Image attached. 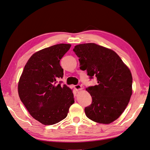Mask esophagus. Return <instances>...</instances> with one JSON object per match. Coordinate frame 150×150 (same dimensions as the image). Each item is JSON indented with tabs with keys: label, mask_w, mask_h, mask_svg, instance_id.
<instances>
[{
	"label": "esophagus",
	"mask_w": 150,
	"mask_h": 150,
	"mask_svg": "<svg viewBox=\"0 0 150 150\" xmlns=\"http://www.w3.org/2000/svg\"><path fill=\"white\" fill-rule=\"evenodd\" d=\"M74 88H75V89L76 91H79V90H81L82 89V86H81L80 85H75V86H74Z\"/></svg>",
	"instance_id": "1"
}]
</instances>
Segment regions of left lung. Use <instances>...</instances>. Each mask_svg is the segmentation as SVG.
Wrapping results in <instances>:
<instances>
[{"instance_id":"8db88e82","label":"left lung","mask_w":150,"mask_h":150,"mask_svg":"<svg viewBox=\"0 0 150 150\" xmlns=\"http://www.w3.org/2000/svg\"><path fill=\"white\" fill-rule=\"evenodd\" d=\"M73 51L79 57L80 69L98 81L97 85L86 89L92 97V103L85 108L86 115L98 123L112 122L123 113L132 96L129 69L112 50L95 43L79 44Z\"/></svg>"}]
</instances>
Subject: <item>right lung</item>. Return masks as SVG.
<instances>
[{
	"instance_id": "1",
	"label": "right lung",
	"mask_w": 150,
	"mask_h": 150,
	"mask_svg": "<svg viewBox=\"0 0 150 150\" xmlns=\"http://www.w3.org/2000/svg\"><path fill=\"white\" fill-rule=\"evenodd\" d=\"M70 47L59 44L33 54L20 78L18 91L21 102L32 117L44 125L64 119L75 102L71 90L56 81L63 77L60 60Z\"/></svg>"
}]
</instances>
